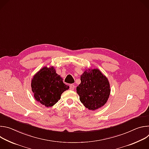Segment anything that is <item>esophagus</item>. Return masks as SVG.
<instances>
[{
  "instance_id": "obj_1",
  "label": "esophagus",
  "mask_w": 149,
  "mask_h": 149,
  "mask_svg": "<svg viewBox=\"0 0 149 149\" xmlns=\"http://www.w3.org/2000/svg\"><path fill=\"white\" fill-rule=\"evenodd\" d=\"M74 88H75V86H74V84H71L70 86V89L71 90H74Z\"/></svg>"
}]
</instances>
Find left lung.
I'll use <instances>...</instances> for the list:
<instances>
[{"instance_id": "obj_1", "label": "left lung", "mask_w": 149, "mask_h": 149, "mask_svg": "<svg viewBox=\"0 0 149 149\" xmlns=\"http://www.w3.org/2000/svg\"><path fill=\"white\" fill-rule=\"evenodd\" d=\"M111 90L108 78L98 68L86 69L77 87L80 101L87 109L95 110L108 101Z\"/></svg>"}]
</instances>
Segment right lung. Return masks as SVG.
I'll return each mask as SVG.
<instances>
[{"label": "right lung", "instance_id": "1", "mask_svg": "<svg viewBox=\"0 0 149 149\" xmlns=\"http://www.w3.org/2000/svg\"><path fill=\"white\" fill-rule=\"evenodd\" d=\"M62 81L54 67H44L31 80L35 99L47 107L54 105L60 100L62 94L70 88Z\"/></svg>", "mask_w": 149, "mask_h": 149}]
</instances>
